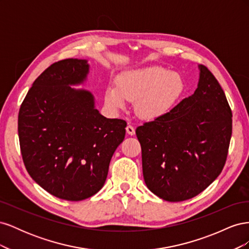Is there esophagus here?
Segmentation results:
<instances>
[{"label": "esophagus", "mask_w": 249, "mask_h": 249, "mask_svg": "<svg viewBox=\"0 0 249 249\" xmlns=\"http://www.w3.org/2000/svg\"><path fill=\"white\" fill-rule=\"evenodd\" d=\"M125 130H126V133L129 134V135H131V136H132V135H134V134H135V127H134L132 124H130L126 125Z\"/></svg>", "instance_id": "esophagus-1"}]
</instances>
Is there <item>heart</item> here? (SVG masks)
I'll return each instance as SVG.
<instances>
[{
	"label": "heart",
	"instance_id": "b5f03b06",
	"mask_svg": "<svg viewBox=\"0 0 249 249\" xmlns=\"http://www.w3.org/2000/svg\"><path fill=\"white\" fill-rule=\"evenodd\" d=\"M184 88L182 77L159 65L127 71L117 78V86L106 89V102L111 107L123 108L127 101H135V110L145 119L167 113Z\"/></svg>",
	"mask_w": 249,
	"mask_h": 249
}]
</instances>
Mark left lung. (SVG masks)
<instances>
[{"label": "left lung", "instance_id": "1", "mask_svg": "<svg viewBox=\"0 0 249 249\" xmlns=\"http://www.w3.org/2000/svg\"><path fill=\"white\" fill-rule=\"evenodd\" d=\"M194 93L136 129L148 189L167 201L202 192L220 175L229 153L232 114L219 83L199 65Z\"/></svg>", "mask_w": 249, "mask_h": 249}]
</instances>
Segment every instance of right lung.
Returning <instances> with one entry per match:
<instances>
[{"instance_id": "add662e5", "label": "right lung", "mask_w": 249, "mask_h": 249, "mask_svg": "<svg viewBox=\"0 0 249 249\" xmlns=\"http://www.w3.org/2000/svg\"><path fill=\"white\" fill-rule=\"evenodd\" d=\"M88 71L86 60L53 63L34 81L18 112L20 152L29 175L52 195L71 201L102 189L125 135V120L104 117L91 93L71 87L84 82Z\"/></svg>"}]
</instances>
